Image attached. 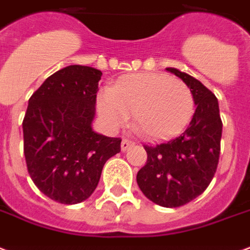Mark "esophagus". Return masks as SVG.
<instances>
[{
    "instance_id": "34e87169",
    "label": "esophagus",
    "mask_w": 250,
    "mask_h": 250,
    "mask_svg": "<svg viewBox=\"0 0 250 250\" xmlns=\"http://www.w3.org/2000/svg\"><path fill=\"white\" fill-rule=\"evenodd\" d=\"M133 145H134V143H133V141H130V140H126V138H124L123 141H121V150H123V152H125V150H127L129 147H132Z\"/></svg>"
}]
</instances>
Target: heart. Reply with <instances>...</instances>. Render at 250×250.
I'll return each instance as SVG.
<instances>
[{
    "instance_id": "obj_1",
    "label": "heart",
    "mask_w": 250,
    "mask_h": 250,
    "mask_svg": "<svg viewBox=\"0 0 250 250\" xmlns=\"http://www.w3.org/2000/svg\"><path fill=\"white\" fill-rule=\"evenodd\" d=\"M97 109L107 127L117 129L129 114L145 136L165 141L183 132L194 112L187 83L161 73H136L98 93Z\"/></svg>"
}]
</instances>
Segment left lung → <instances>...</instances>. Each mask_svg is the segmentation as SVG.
<instances>
[{
    "label": "left lung",
    "mask_w": 250,
    "mask_h": 250,
    "mask_svg": "<svg viewBox=\"0 0 250 250\" xmlns=\"http://www.w3.org/2000/svg\"><path fill=\"white\" fill-rule=\"evenodd\" d=\"M192 90L196 112L187 130L167 143L144 145L147 160L137 184L150 201L177 208L198 197L214 177L220 158L222 123L216 96L190 74L167 67Z\"/></svg>",
    "instance_id": "left-lung-1"
}]
</instances>
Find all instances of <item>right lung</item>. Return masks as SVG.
Wrapping results in <instances>:
<instances>
[{
  "mask_svg": "<svg viewBox=\"0 0 250 250\" xmlns=\"http://www.w3.org/2000/svg\"><path fill=\"white\" fill-rule=\"evenodd\" d=\"M101 76L94 67L70 65L29 98L22 123L28 172L45 196L61 204L90 197L105 163L121 150L120 138L92 127Z\"/></svg>",
  "mask_w": 250,
  "mask_h": 250,
  "instance_id": "right-lung-1",
  "label": "right lung"
}]
</instances>
